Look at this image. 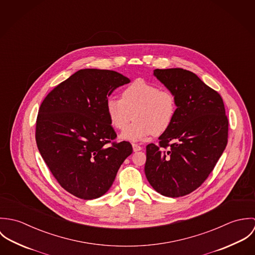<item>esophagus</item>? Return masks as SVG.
Listing matches in <instances>:
<instances>
[{
  "label": "esophagus",
  "mask_w": 255,
  "mask_h": 255,
  "mask_svg": "<svg viewBox=\"0 0 255 255\" xmlns=\"http://www.w3.org/2000/svg\"><path fill=\"white\" fill-rule=\"evenodd\" d=\"M132 148H133V151L136 152V151H139L142 149V147L140 145H138L137 143H132Z\"/></svg>",
  "instance_id": "1"
}]
</instances>
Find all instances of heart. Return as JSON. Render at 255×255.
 Listing matches in <instances>:
<instances>
[{"label": "heart", "mask_w": 255, "mask_h": 255, "mask_svg": "<svg viewBox=\"0 0 255 255\" xmlns=\"http://www.w3.org/2000/svg\"><path fill=\"white\" fill-rule=\"evenodd\" d=\"M110 124L124 130L134 117L136 122L122 133L127 140H141L161 135L174 124L178 113L176 95L144 79H136L122 92V98L111 96L106 101Z\"/></svg>", "instance_id": "1"}]
</instances>
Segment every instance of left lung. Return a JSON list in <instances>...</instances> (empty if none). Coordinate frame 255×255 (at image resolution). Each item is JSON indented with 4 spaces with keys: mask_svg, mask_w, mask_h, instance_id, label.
<instances>
[{
    "mask_svg": "<svg viewBox=\"0 0 255 255\" xmlns=\"http://www.w3.org/2000/svg\"><path fill=\"white\" fill-rule=\"evenodd\" d=\"M154 74L176 95L178 113L158 144L146 146L145 176L162 195L180 197L213 171L228 143L229 121L221 95L195 73L157 69Z\"/></svg>",
    "mask_w": 255,
    "mask_h": 255,
    "instance_id": "left-lung-1",
    "label": "left lung"
}]
</instances>
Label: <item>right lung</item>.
Here are the masks:
<instances>
[{
  "mask_svg": "<svg viewBox=\"0 0 255 255\" xmlns=\"http://www.w3.org/2000/svg\"><path fill=\"white\" fill-rule=\"evenodd\" d=\"M121 73L85 69L58 84L38 111L39 152L59 184L89 200L109 190L132 146L117 142L106 101L114 89L129 83Z\"/></svg>",
  "mask_w": 255,
  "mask_h": 255,
  "instance_id": "right-lung-1",
  "label": "right lung"
}]
</instances>
